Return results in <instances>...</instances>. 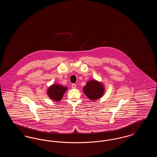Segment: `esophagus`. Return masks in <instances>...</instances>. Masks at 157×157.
Instances as JSON below:
<instances>
[{
	"label": "esophagus",
	"mask_w": 157,
	"mask_h": 157,
	"mask_svg": "<svg viewBox=\"0 0 157 157\" xmlns=\"http://www.w3.org/2000/svg\"><path fill=\"white\" fill-rule=\"evenodd\" d=\"M76 85L75 83H72V88H76Z\"/></svg>",
	"instance_id": "esophagus-1"
}]
</instances>
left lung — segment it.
Here are the masks:
<instances>
[{"instance_id":"obj_1","label":"left lung","mask_w":157,"mask_h":157,"mask_svg":"<svg viewBox=\"0 0 157 157\" xmlns=\"http://www.w3.org/2000/svg\"><path fill=\"white\" fill-rule=\"evenodd\" d=\"M104 89L102 85L95 80L90 81L83 87V92L90 100L95 101L101 97Z\"/></svg>"}]
</instances>
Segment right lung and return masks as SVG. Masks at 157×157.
Returning a JSON list of instances; mask_svg holds the SVG:
<instances>
[{"label": "right lung", "instance_id": "obj_1", "mask_svg": "<svg viewBox=\"0 0 157 157\" xmlns=\"http://www.w3.org/2000/svg\"><path fill=\"white\" fill-rule=\"evenodd\" d=\"M67 90V87L59 85H53L52 86L49 88L48 90V94L49 97L53 101H59Z\"/></svg>", "mask_w": 157, "mask_h": 157}]
</instances>
